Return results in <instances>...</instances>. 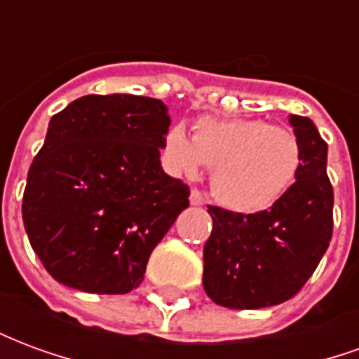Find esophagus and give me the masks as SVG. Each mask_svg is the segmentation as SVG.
Returning a JSON list of instances; mask_svg holds the SVG:
<instances>
[{
	"instance_id": "1",
	"label": "esophagus",
	"mask_w": 359,
	"mask_h": 359,
	"mask_svg": "<svg viewBox=\"0 0 359 359\" xmlns=\"http://www.w3.org/2000/svg\"><path fill=\"white\" fill-rule=\"evenodd\" d=\"M203 202H205V200H203L202 192L194 188V190L190 192V203H192V205H203Z\"/></svg>"
}]
</instances>
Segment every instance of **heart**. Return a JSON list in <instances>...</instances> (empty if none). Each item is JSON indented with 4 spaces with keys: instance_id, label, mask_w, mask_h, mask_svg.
I'll return each instance as SVG.
<instances>
[{
    "instance_id": "b5f03b06",
    "label": "heart",
    "mask_w": 359,
    "mask_h": 359,
    "mask_svg": "<svg viewBox=\"0 0 359 359\" xmlns=\"http://www.w3.org/2000/svg\"><path fill=\"white\" fill-rule=\"evenodd\" d=\"M165 157L175 171L196 175L211 169V190L229 210H269L286 194L300 172L298 136L264 118L203 117L192 138L180 125L165 134Z\"/></svg>"
}]
</instances>
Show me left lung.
I'll list each match as a JSON object with an SVG mask.
<instances>
[{"mask_svg":"<svg viewBox=\"0 0 359 359\" xmlns=\"http://www.w3.org/2000/svg\"><path fill=\"white\" fill-rule=\"evenodd\" d=\"M302 146L296 182L269 210L234 213L208 205L213 231L203 246V288L231 309L290 300L321 262L332 236V187L327 142L313 121L290 115Z\"/></svg>","mask_w":359,"mask_h":359,"instance_id":"8db88e82","label":"left lung"}]
</instances>
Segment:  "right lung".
<instances>
[{
  "label": "right lung",
  "mask_w": 359,
  "mask_h": 359,
  "mask_svg": "<svg viewBox=\"0 0 359 359\" xmlns=\"http://www.w3.org/2000/svg\"><path fill=\"white\" fill-rule=\"evenodd\" d=\"M171 118L161 100L82 95L50 121L28 169L22 221L30 246L57 283L126 294L149 254L190 202L161 169Z\"/></svg>",
  "instance_id": "add662e5"
}]
</instances>
